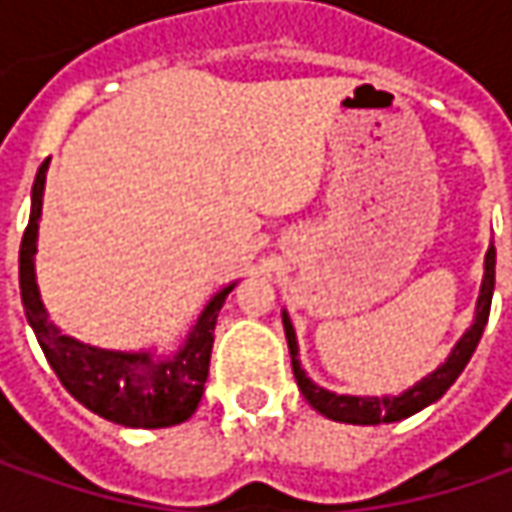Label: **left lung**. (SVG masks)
I'll list each match as a JSON object with an SVG mask.
<instances>
[{
	"mask_svg": "<svg viewBox=\"0 0 512 512\" xmlns=\"http://www.w3.org/2000/svg\"><path fill=\"white\" fill-rule=\"evenodd\" d=\"M493 285H496V247H487L484 253V276L482 287H479V299H476V316H473V325L464 330V336L459 342L453 344L450 356L444 359L433 373H427L424 379L402 390L399 396H350V393H333L325 390L307 376V370L299 362V342H296V330L293 322L287 316V310H282V325H285V339L287 350H290V364H293V376L296 384L302 390L307 402L313 410H319L322 416L333 419V422L344 424H390L402 422L407 416L424 410L427 404L439 402L447 387L459 379L476 344L482 339L484 325H487V316H490V302H493Z\"/></svg>",
	"mask_w": 512,
	"mask_h": 512,
	"instance_id": "obj_1",
	"label": "left lung"
}]
</instances>
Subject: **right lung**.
Wrapping results in <instances>:
<instances>
[{
    "label": "right lung",
    "mask_w": 512,
    "mask_h": 512,
    "mask_svg": "<svg viewBox=\"0 0 512 512\" xmlns=\"http://www.w3.org/2000/svg\"><path fill=\"white\" fill-rule=\"evenodd\" d=\"M48 165L50 159H45L36 173V182L30 190V219L19 247L22 305L45 359L70 396L108 422L139 427V430L187 422L202 402L216 319L236 282L210 296V302L202 307L193 327L187 330L185 342L168 356H159L156 347L105 350L65 336L48 319V310L42 305L36 285V239H39Z\"/></svg>",
    "instance_id": "add662e5"
}]
</instances>
